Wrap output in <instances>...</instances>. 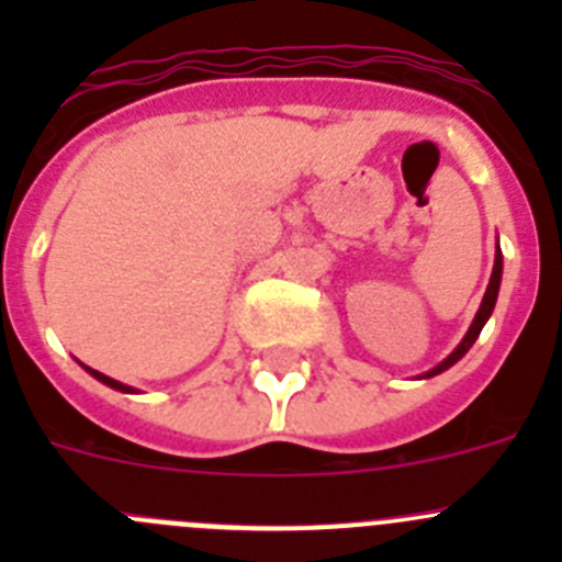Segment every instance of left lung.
Listing matches in <instances>:
<instances>
[{"mask_svg":"<svg viewBox=\"0 0 562 562\" xmlns=\"http://www.w3.org/2000/svg\"><path fill=\"white\" fill-rule=\"evenodd\" d=\"M501 272H504V256H501V247H495L493 276H490V284H486V292H484V297H481V306H479V312H475L473 324H470V329H467V335L461 337L459 346H456V349L450 351V355L445 357V360H441L439 366H436V369H430V371H425V374H422V376H425V380H428V376L441 374V371H448L450 366H456V362H459L461 357H464L467 351H470V346H473V342L479 340L481 329H484V324H486V321H490V315H493V310H495V301H498Z\"/></svg>","mask_w":562,"mask_h":562,"instance_id":"1","label":"left lung"}]
</instances>
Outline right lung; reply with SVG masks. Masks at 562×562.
I'll list each match as a JSON object with an SVG mask.
<instances>
[{
    "mask_svg": "<svg viewBox=\"0 0 562 562\" xmlns=\"http://www.w3.org/2000/svg\"><path fill=\"white\" fill-rule=\"evenodd\" d=\"M83 369H87V371H89V374L95 376V380H98V382H103V385H109V389H114V391H123V394H134V389H132V385H123V382L112 380V376L101 374V371H95V369H89V366H83Z\"/></svg>",
    "mask_w": 562,
    "mask_h": 562,
    "instance_id": "1",
    "label": "right lung"
}]
</instances>
